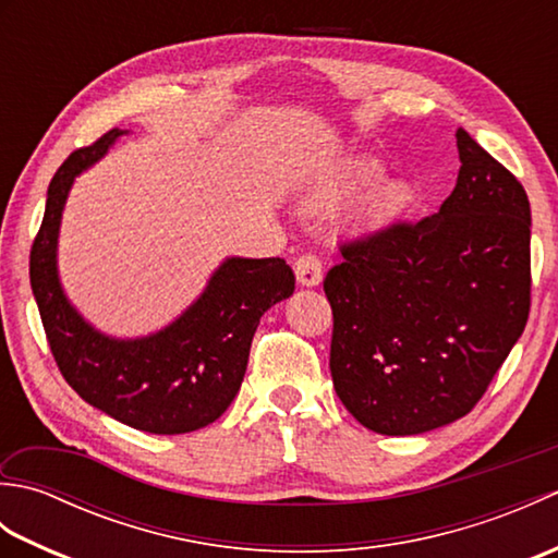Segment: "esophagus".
Listing matches in <instances>:
<instances>
[{
	"label": "esophagus",
	"mask_w": 558,
	"mask_h": 558,
	"mask_svg": "<svg viewBox=\"0 0 558 558\" xmlns=\"http://www.w3.org/2000/svg\"><path fill=\"white\" fill-rule=\"evenodd\" d=\"M294 272H298V280L306 288H314L324 280V264L316 254H302L294 260Z\"/></svg>",
	"instance_id": "obj_1"
}]
</instances>
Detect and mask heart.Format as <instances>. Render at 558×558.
<instances>
[{
    "mask_svg": "<svg viewBox=\"0 0 558 558\" xmlns=\"http://www.w3.org/2000/svg\"><path fill=\"white\" fill-rule=\"evenodd\" d=\"M381 174V162L372 156H354L348 160L336 162L333 168L324 170L316 177L306 194V204L310 208H333L340 201L357 194L360 189L372 184ZM410 192L402 182H381L376 184L369 194H366L360 206L352 213V222L360 230H374L378 225L388 222L396 213L405 206Z\"/></svg>",
    "mask_w": 558,
    "mask_h": 558,
    "instance_id": "obj_1",
    "label": "heart"
}]
</instances>
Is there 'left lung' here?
<instances>
[{
  "label": "left lung",
  "instance_id": "obj_1",
  "mask_svg": "<svg viewBox=\"0 0 558 558\" xmlns=\"http://www.w3.org/2000/svg\"><path fill=\"white\" fill-rule=\"evenodd\" d=\"M456 138L462 165L438 213L342 242L324 280L336 393L376 434L465 417L527 324V194L465 129Z\"/></svg>",
  "mask_w": 558,
  "mask_h": 558
}]
</instances>
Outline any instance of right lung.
Here are the masks:
<instances>
[{
	"mask_svg": "<svg viewBox=\"0 0 558 558\" xmlns=\"http://www.w3.org/2000/svg\"><path fill=\"white\" fill-rule=\"evenodd\" d=\"M122 134L110 129L54 172L31 246V288L59 372L83 400L141 432H196L230 408L260 316L294 292V272L286 258H228L206 292L160 333L114 340L90 328L59 286L57 232L74 177Z\"/></svg>",
	"mask_w": 558,
	"mask_h": 558,
	"instance_id": "obj_1",
	"label": "right lung"
}]
</instances>
